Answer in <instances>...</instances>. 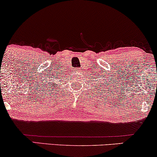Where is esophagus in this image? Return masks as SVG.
I'll list each match as a JSON object with an SVG mask.
<instances>
[{
    "label": "esophagus",
    "mask_w": 157,
    "mask_h": 157,
    "mask_svg": "<svg viewBox=\"0 0 157 157\" xmlns=\"http://www.w3.org/2000/svg\"><path fill=\"white\" fill-rule=\"evenodd\" d=\"M80 71V69H79V68H75V71H74V72H75H75H79V71Z\"/></svg>",
    "instance_id": "34e87169"
}]
</instances>
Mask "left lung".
<instances>
[{"label":"left lung","mask_w":157,"mask_h":157,"mask_svg":"<svg viewBox=\"0 0 157 157\" xmlns=\"http://www.w3.org/2000/svg\"><path fill=\"white\" fill-rule=\"evenodd\" d=\"M99 82V83H100V86H98V85H97V87H98V86H100V87H101L102 89V86H103V84H102V86H101V82ZM106 87H107V86H106Z\"/></svg>","instance_id":"8db88e82"}]
</instances>
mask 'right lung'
I'll return each mask as SVG.
<instances>
[{
	"instance_id": "obj_1",
	"label": "right lung",
	"mask_w": 157,
	"mask_h": 157,
	"mask_svg": "<svg viewBox=\"0 0 157 157\" xmlns=\"http://www.w3.org/2000/svg\"><path fill=\"white\" fill-rule=\"evenodd\" d=\"M60 75H59V73H53L52 75H51L48 77V82L47 80H45V82H43V86L44 85V86H46L48 90H50L52 88H55V86H57V82H58V80H60Z\"/></svg>"
}]
</instances>
